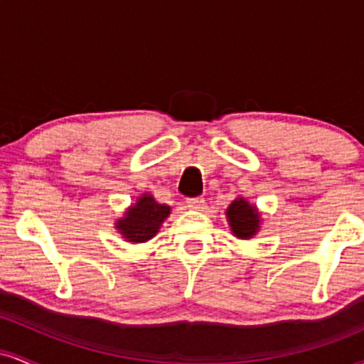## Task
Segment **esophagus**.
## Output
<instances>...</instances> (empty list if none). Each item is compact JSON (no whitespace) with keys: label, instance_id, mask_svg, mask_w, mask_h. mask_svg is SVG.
<instances>
[{"label":"esophagus","instance_id":"34e87169","mask_svg":"<svg viewBox=\"0 0 364 364\" xmlns=\"http://www.w3.org/2000/svg\"><path fill=\"white\" fill-rule=\"evenodd\" d=\"M186 203H188V207L196 208V210H200V208L205 207V200H203L202 196H193V198H188Z\"/></svg>","mask_w":364,"mask_h":364}]
</instances>
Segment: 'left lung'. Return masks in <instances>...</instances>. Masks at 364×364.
I'll use <instances>...</instances> for the list:
<instances>
[{
	"label": "left lung",
	"instance_id": "1",
	"mask_svg": "<svg viewBox=\"0 0 364 364\" xmlns=\"http://www.w3.org/2000/svg\"><path fill=\"white\" fill-rule=\"evenodd\" d=\"M229 224L232 235L237 237H252L258 229V212L243 198H237L228 208Z\"/></svg>",
	"mask_w": 364,
	"mask_h": 364
}]
</instances>
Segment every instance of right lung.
<instances>
[{
  "label": "right lung",
  "mask_w": 364,
  "mask_h": 364,
  "mask_svg": "<svg viewBox=\"0 0 364 364\" xmlns=\"http://www.w3.org/2000/svg\"><path fill=\"white\" fill-rule=\"evenodd\" d=\"M169 215V207L157 203L152 196H140L136 205L127 212V217L118 223L123 236L133 243H144L156 236L159 225Z\"/></svg>",
  "instance_id": "obj_1"
}]
</instances>
